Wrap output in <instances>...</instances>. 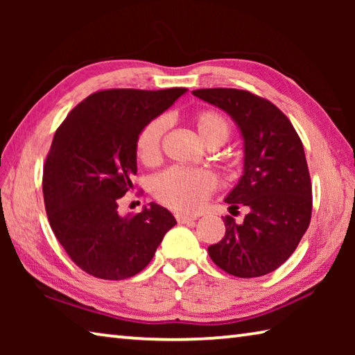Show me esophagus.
I'll use <instances>...</instances> for the list:
<instances>
[{
    "mask_svg": "<svg viewBox=\"0 0 355 355\" xmlns=\"http://www.w3.org/2000/svg\"><path fill=\"white\" fill-rule=\"evenodd\" d=\"M178 224H191L196 220V216H186V214H175Z\"/></svg>",
    "mask_w": 355,
    "mask_h": 355,
    "instance_id": "1",
    "label": "esophagus"
}]
</instances>
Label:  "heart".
Listing matches in <instances>:
<instances>
[{
  "instance_id": "1",
  "label": "heart",
  "mask_w": 355,
  "mask_h": 355,
  "mask_svg": "<svg viewBox=\"0 0 355 355\" xmlns=\"http://www.w3.org/2000/svg\"><path fill=\"white\" fill-rule=\"evenodd\" d=\"M200 141L207 147H219L230 136V123L214 111H202L192 117ZM167 130V119L158 117L146 125L137 137V155L142 163L153 164L161 155V144ZM216 182L211 173L200 169H169L153 178L152 192L156 200L180 213H192L202 207Z\"/></svg>"
}]
</instances>
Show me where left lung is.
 I'll return each instance as SVG.
<instances>
[{
    "label": "left lung",
    "instance_id": "8db88e82",
    "mask_svg": "<svg viewBox=\"0 0 355 355\" xmlns=\"http://www.w3.org/2000/svg\"><path fill=\"white\" fill-rule=\"evenodd\" d=\"M192 95L219 107L243 137V175L228 192V209L248 208L241 224L227 216L225 236L208 248L211 260L241 279L261 277L296 250L311 218V183L304 146L271 101L239 89H197Z\"/></svg>",
    "mask_w": 355,
    "mask_h": 355
}]
</instances>
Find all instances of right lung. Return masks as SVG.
Segmentation results:
<instances>
[{"label":"right lung","mask_w":355,"mask_h":355,"mask_svg":"<svg viewBox=\"0 0 355 355\" xmlns=\"http://www.w3.org/2000/svg\"><path fill=\"white\" fill-rule=\"evenodd\" d=\"M186 92H95L71 110L53 137L44 166L48 220L76 266L94 277L122 280L141 272L177 224L155 202L136 216H120L117 208L133 189L141 131Z\"/></svg>","instance_id":"add662e5"}]
</instances>
